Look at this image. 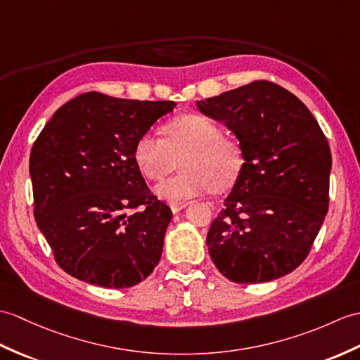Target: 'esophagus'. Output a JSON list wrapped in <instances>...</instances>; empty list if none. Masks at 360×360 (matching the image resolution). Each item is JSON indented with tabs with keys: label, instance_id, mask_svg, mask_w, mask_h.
Masks as SVG:
<instances>
[{
	"label": "esophagus",
	"instance_id": "34e87169",
	"mask_svg": "<svg viewBox=\"0 0 360 360\" xmlns=\"http://www.w3.org/2000/svg\"><path fill=\"white\" fill-rule=\"evenodd\" d=\"M187 207V202H179V204H170V208H172V212L173 213H179L182 208H186Z\"/></svg>",
	"mask_w": 360,
	"mask_h": 360
}]
</instances>
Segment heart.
I'll use <instances>...</instances> for the list:
<instances>
[{
    "instance_id": "obj_1",
    "label": "heart",
    "mask_w": 360,
    "mask_h": 360,
    "mask_svg": "<svg viewBox=\"0 0 360 360\" xmlns=\"http://www.w3.org/2000/svg\"><path fill=\"white\" fill-rule=\"evenodd\" d=\"M164 139L144 133L135 144L133 158L148 179L170 173L179 158L184 172L156 184L155 195L172 204L205 195L212 188L224 191L236 182L244 158L235 141L222 136L216 122L202 115L176 116L164 125Z\"/></svg>"
}]
</instances>
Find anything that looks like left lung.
<instances>
[{"mask_svg":"<svg viewBox=\"0 0 360 360\" xmlns=\"http://www.w3.org/2000/svg\"><path fill=\"white\" fill-rule=\"evenodd\" d=\"M235 133L244 164L207 235L225 278L262 283L304 262L328 212L331 152L307 105L270 81L196 101Z\"/></svg>","mask_w":360,"mask_h":360,"instance_id":"8db88e82","label":"left lung"}]
</instances>
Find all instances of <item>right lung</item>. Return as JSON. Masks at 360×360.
I'll list each match as a JSON object with an SVG mask.
<instances>
[{"label":"right lung","mask_w":360,"mask_h":360,"mask_svg":"<svg viewBox=\"0 0 360 360\" xmlns=\"http://www.w3.org/2000/svg\"><path fill=\"white\" fill-rule=\"evenodd\" d=\"M174 107L87 91L41 130L29 164L35 219L73 278L127 288L160 262L172 210L150 195L133 150Z\"/></svg>","instance_id":"right-lung-1"}]
</instances>
